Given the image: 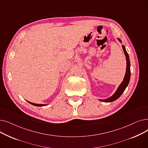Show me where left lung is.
Returning <instances> with one entry per match:
<instances>
[{
    "label": "left lung",
    "instance_id": "1",
    "mask_svg": "<svg viewBox=\"0 0 148 148\" xmlns=\"http://www.w3.org/2000/svg\"><path fill=\"white\" fill-rule=\"evenodd\" d=\"M117 40L121 43H122V41L121 40V39L118 38ZM122 49H123L124 54H125V56L127 60V68H126V73L125 74V76H124L123 81L120 84L117 90H116V92L113 94V95L106 99H98V100L101 101H103L105 103H110V102L114 101L119 98L120 96L123 94V92H124V90H125L126 88L128 86V83L130 82V77H131V71H130V62L129 56H128V53L126 51L125 47L123 45H122Z\"/></svg>",
    "mask_w": 148,
    "mask_h": 148
}]
</instances>
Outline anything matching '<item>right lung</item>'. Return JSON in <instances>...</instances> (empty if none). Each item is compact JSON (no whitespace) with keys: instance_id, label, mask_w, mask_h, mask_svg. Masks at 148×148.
<instances>
[{"instance_id":"obj_1","label":"right lung","mask_w":148,"mask_h":148,"mask_svg":"<svg viewBox=\"0 0 148 148\" xmlns=\"http://www.w3.org/2000/svg\"><path fill=\"white\" fill-rule=\"evenodd\" d=\"M27 101L29 103L32 104V105L35 106H37V107H42V106H45L47 105V104H35V103H33L29 102V101Z\"/></svg>"}]
</instances>
